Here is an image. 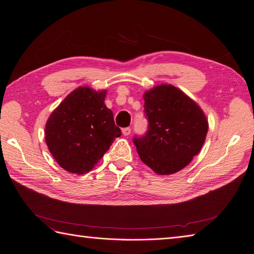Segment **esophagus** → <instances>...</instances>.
I'll return each mask as SVG.
<instances>
[{
    "instance_id": "obj_1",
    "label": "esophagus",
    "mask_w": 254,
    "mask_h": 254,
    "mask_svg": "<svg viewBox=\"0 0 254 254\" xmlns=\"http://www.w3.org/2000/svg\"><path fill=\"white\" fill-rule=\"evenodd\" d=\"M122 134L125 136H128L130 134V127H125L122 128Z\"/></svg>"
}]
</instances>
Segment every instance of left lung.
<instances>
[{
  "label": "left lung",
  "mask_w": 254,
  "mask_h": 254,
  "mask_svg": "<svg viewBox=\"0 0 254 254\" xmlns=\"http://www.w3.org/2000/svg\"><path fill=\"white\" fill-rule=\"evenodd\" d=\"M148 119L145 136L134 138L141 161L158 175H172L189 165L205 142L208 121L193 99L173 84L144 92Z\"/></svg>",
  "instance_id": "obj_1"
}]
</instances>
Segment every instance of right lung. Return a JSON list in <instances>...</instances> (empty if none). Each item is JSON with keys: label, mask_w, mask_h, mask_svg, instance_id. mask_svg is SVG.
<instances>
[{"label": "right lung", "mask_w": 254, "mask_h": 254, "mask_svg": "<svg viewBox=\"0 0 254 254\" xmlns=\"http://www.w3.org/2000/svg\"><path fill=\"white\" fill-rule=\"evenodd\" d=\"M107 90L78 87L51 113L45 126L49 152L61 167L76 175L93 170L121 130L105 105Z\"/></svg>", "instance_id": "1"}]
</instances>
